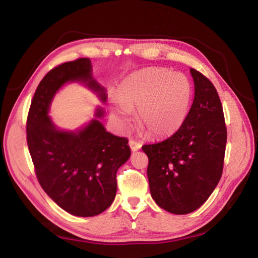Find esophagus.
<instances>
[{"label":"esophagus","instance_id":"34e87169","mask_svg":"<svg viewBox=\"0 0 258 258\" xmlns=\"http://www.w3.org/2000/svg\"><path fill=\"white\" fill-rule=\"evenodd\" d=\"M128 145H130L131 149H132V151H133V152L139 151V149L142 147V144H141L140 142L134 141V140H131V141L128 142Z\"/></svg>","mask_w":258,"mask_h":258}]
</instances>
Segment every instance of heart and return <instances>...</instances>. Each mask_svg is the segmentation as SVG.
<instances>
[{
	"label": "heart",
	"instance_id": "heart-1",
	"mask_svg": "<svg viewBox=\"0 0 258 258\" xmlns=\"http://www.w3.org/2000/svg\"><path fill=\"white\" fill-rule=\"evenodd\" d=\"M192 100L187 77L166 68H146L130 75L117 89L119 104L113 114L122 123L130 121L128 111H137L140 126L152 137L175 133L184 123Z\"/></svg>",
	"mask_w": 258,
	"mask_h": 258
}]
</instances>
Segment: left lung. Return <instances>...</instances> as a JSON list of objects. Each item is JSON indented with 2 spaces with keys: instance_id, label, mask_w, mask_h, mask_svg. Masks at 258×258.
Instances as JSON below:
<instances>
[{
  "instance_id": "1",
  "label": "left lung",
  "mask_w": 258,
  "mask_h": 258,
  "mask_svg": "<svg viewBox=\"0 0 258 258\" xmlns=\"http://www.w3.org/2000/svg\"><path fill=\"white\" fill-rule=\"evenodd\" d=\"M190 73L195 99L184 123L169 139L142 147L153 199L173 214L194 212L208 200L224 163L226 126L217 89L199 71Z\"/></svg>"
}]
</instances>
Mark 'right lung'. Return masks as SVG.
Returning a JSON list of instances; mask_svg holds the SVG:
<instances>
[{"label":"right lung","mask_w":258,"mask_h":258,"mask_svg":"<svg viewBox=\"0 0 258 258\" xmlns=\"http://www.w3.org/2000/svg\"><path fill=\"white\" fill-rule=\"evenodd\" d=\"M89 58L51 69L36 89L28 111L26 134L36 177L57 205L77 217L105 211L116 195V171L131 156L127 139L106 132L98 118L76 132L58 130L48 116L53 95L67 82H82L106 101L105 89L92 78Z\"/></svg>","instance_id":"1"}]
</instances>
